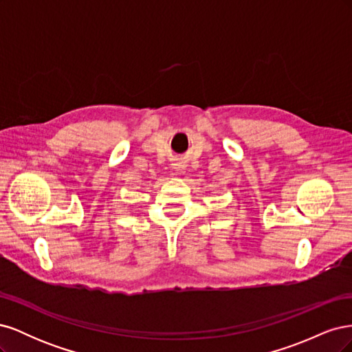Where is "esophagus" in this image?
<instances>
[{
	"label": "esophagus",
	"instance_id": "1",
	"mask_svg": "<svg viewBox=\"0 0 352 352\" xmlns=\"http://www.w3.org/2000/svg\"><path fill=\"white\" fill-rule=\"evenodd\" d=\"M173 168L176 170V173H177V175L184 172V167H182V166H177V164H175V167H173Z\"/></svg>",
	"mask_w": 352,
	"mask_h": 352
}]
</instances>
